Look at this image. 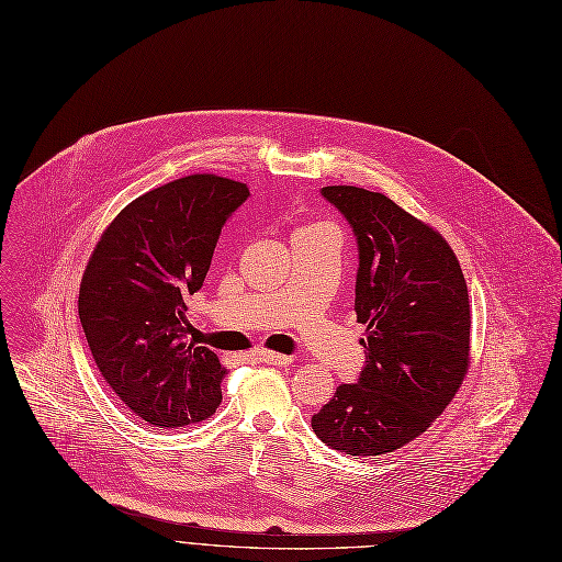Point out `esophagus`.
<instances>
[{
  "label": "esophagus",
  "mask_w": 562,
  "mask_h": 562,
  "mask_svg": "<svg viewBox=\"0 0 562 562\" xmlns=\"http://www.w3.org/2000/svg\"><path fill=\"white\" fill-rule=\"evenodd\" d=\"M254 357L260 359L262 363H270V366H288V363H292V357L279 355V352H272V350H256Z\"/></svg>",
  "instance_id": "34e87169"
}]
</instances>
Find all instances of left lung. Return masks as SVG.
Listing matches in <instances>:
<instances>
[{"mask_svg":"<svg viewBox=\"0 0 562 562\" xmlns=\"http://www.w3.org/2000/svg\"><path fill=\"white\" fill-rule=\"evenodd\" d=\"M323 196L350 222L357 247V319L366 366L313 418V432L345 456H384L423 435L469 370L471 311L460 260L432 226L363 187Z\"/></svg>","mask_w":562,"mask_h":562,"instance_id":"obj_1","label":"left lung"}]
</instances>
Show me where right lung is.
Listing matches in <instances>:
<instances>
[{"label": "right lung", "mask_w": 562, "mask_h": 562, "mask_svg": "<svg viewBox=\"0 0 562 562\" xmlns=\"http://www.w3.org/2000/svg\"><path fill=\"white\" fill-rule=\"evenodd\" d=\"M249 187L194 173L125 205L95 245L79 285V323L104 382L153 427L210 418L226 368L187 334L224 224Z\"/></svg>", "instance_id": "1"}]
</instances>
